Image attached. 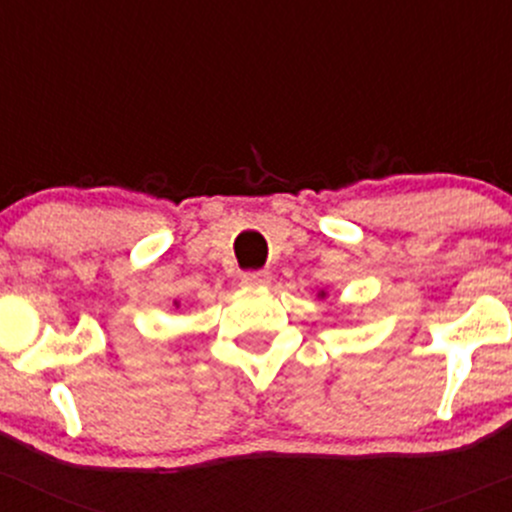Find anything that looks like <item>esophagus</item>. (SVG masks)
<instances>
[{
	"label": "esophagus",
	"mask_w": 512,
	"mask_h": 512,
	"mask_svg": "<svg viewBox=\"0 0 512 512\" xmlns=\"http://www.w3.org/2000/svg\"><path fill=\"white\" fill-rule=\"evenodd\" d=\"M270 272L267 270H252V272H245L242 274V284L245 287H267L270 284Z\"/></svg>",
	"instance_id": "obj_1"
}]
</instances>
